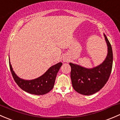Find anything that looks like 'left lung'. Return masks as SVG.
I'll list each match as a JSON object with an SVG mask.
<instances>
[{"label": "left lung", "mask_w": 120, "mask_h": 120, "mask_svg": "<svg viewBox=\"0 0 120 120\" xmlns=\"http://www.w3.org/2000/svg\"><path fill=\"white\" fill-rule=\"evenodd\" d=\"M107 43L108 53L102 64L92 69H87L76 64L69 63L71 66V83L74 90L84 95L96 93L104 87L108 81L113 66L112 48L104 34Z\"/></svg>", "instance_id": "obj_1"}]
</instances>
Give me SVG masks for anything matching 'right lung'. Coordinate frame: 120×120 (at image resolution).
Listing matches in <instances>:
<instances>
[{"instance_id":"right-lung-1","label":"right lung","mask_w":120,"mask_h":120,"mask_svg":"<svg viewBox=\"0 0 120 120\" xmlns=\"http://www.w3.org/2000/svg\"><path fill=\"white\" fill-rule=\"evenodd\" d=\"M62 65V62L51 66L43 75L32 80H25L18 77L13 71L9 60V66L12 76L18 86L26 92L34 95H44L48 93L54 86L56 75Z\"/></svg>"}]
</instances>
